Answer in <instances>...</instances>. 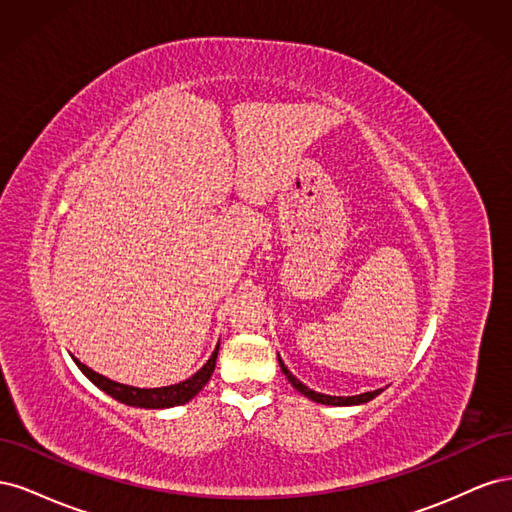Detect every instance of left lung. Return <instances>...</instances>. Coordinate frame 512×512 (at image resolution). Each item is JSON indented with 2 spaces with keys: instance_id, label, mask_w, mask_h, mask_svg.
<instances>
[{
  "instance_id": "8db88e82",
  "label": "left lung",
  "mask_w": 512,
  "mask_h": 512,
  "mask_svg": "<svg viewBox=\"0 0 512 512\" xmlns=\"http://www.w3.org/2000/svg\"><path fill=\"white\" fill-rule=\"evenodd\" d=\"M277 361H280V367L284 371V376L288 378V382L297 389L301 395H305L307 399L316 401V404H324V406H359V404H367V401H371L374 397H378L384 389H378V391H369V393H361V395H352V397H335V395H324V393H316L309 389V386H305L301 380L294 378L290 374V369L284 365V361L280 359V354H277Z\"/></svg>"
}]
</instances>
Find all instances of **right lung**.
<instances>
[{
	"mask_svg": "<svg viewBox=\"0 0 512 512\" xmlns=\"http://www.w3.org/2000/svg\"><path fill=\"white\" fill-rule=\"evenodd\" d=\"M218 350H220V344L215 346L211 359L203 367H200L194 376H190L188 380H183L179 384L160 386V389H136V386L119 384L111 378L98 374V371L89 369L79 359H74V356H72V359H74L76 365H79L83 374L98 386V389H102L106 395H111L113 399L121 401V404L134 406V408L160 410V408H173V406L188 404L190 399H194L200 391H203V386L209 382V378L213 374L215 361H218Z\"/></svg>",
	"mask_w": 512,
	"mask_h": 512,
	"instance_id": "right-lung-1",
	"label": "right lung"
}]
</instances>
